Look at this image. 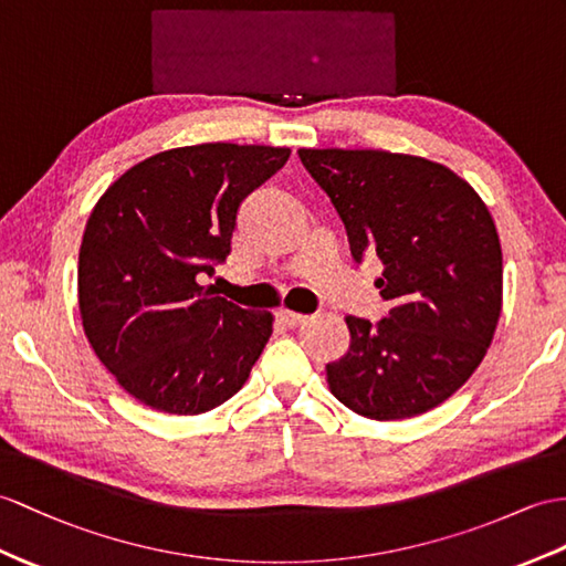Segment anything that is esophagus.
<instances>
[{
	"label": "esophagus",
	"mask_w": 566,
	"mask_h": 566,
	"mask_svg": "<svg viewBox=\"0 0 566 566\" xmlns=\"http://www.w3.org/2000/svg\"><path fill=\"white\" fill-rule=\"evenodd\" d=\"M275 316H279V319H281L285 326H291V328H295L297 324H302V322L307 319L305 314H300V312H291V310H279V314H275Z\"/></svg>",
	"instance_id": "obj_1"
}]
</instances>
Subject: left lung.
Masks as SVG:
<instances>
[{
  "label": "left lung",
  "mask_w": 566,
  "mask_h": 566,
  "mask_svg": "<svg viewBox=\"0 0 566 566\" xmlns=\"http://www.w3.org/2000/svg\"><path fill=\"white\" fill-rule=\"evenodd\" d=\"M334 203L357 264L379 256L391 302L371 324L348 316L350 348L326 365L357 416L403 420L444 403L485 357L502 312V247L488 206L449 168L389 150L300 148Z\"/></svg>",
  "instance_id": "8db88e82"
}]
</instances>
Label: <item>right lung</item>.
Segmentation results:
<instances>
[{"mask_svg": "<svg viewBox=\"0 0 566 566\" xmlns=\"http://www.w3.org/2000/svg\"><path fill=\"white\" fill-rule=\"evenodd\" d=\"M291 148L163 150L109 187L78 254V307L101 363L136 401L199 416L242 389L273 316L203 287L232 250L242 201Z\"/></svg>", "mask_w": 566, "mask_h": 566, "instance_id": "1", "label": "right lung"}]
</instances>
